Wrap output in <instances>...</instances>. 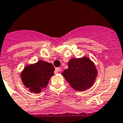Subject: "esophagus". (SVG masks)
I'll list each match as a JSON object with an SVG mask.
<instances>
[{
	"instance_id": "34e87169",
	"label": "esophagus",
	"mask_w": 123,
	"mask_h": 123,
	"mask_svg": "<svg viewBox=\"0 0 123 123\" xmlns=\"http://www.w3.org/2000/svg\"><path fill=\"white\" fill-rule=\"evenodd\" d=\"M60 71H61V68L58 67V68H55V73H58L59 72H60Z\"/></svg>"
}]
</instances>
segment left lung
Listing matches in <instances>:
<instances>
[{"label":"left lung","mask_w":123,"mask_h":123,"mask_svg":"<svg viewBox=\"0 0 123 123\" xmlns=\"http://www.w3.org/2000/svg\"><path fill=\"white\" fill-rule=\"evenodd\" d=\"M68 68L62 74L71 87L76 91H85L92 86L97 76L98 71L94 63L89 58H71Z\"/></svg>","instance_id":"8db88e82"}]
</instances>
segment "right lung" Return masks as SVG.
<instances>
[{"instance_id": "right-lung-1", "label": "right lung", "mask_w": 123, "mask_h": 123, "mask_svg": "<svg viewBox=\"0 0 123 123\" xmlns=\"http://www.w3.org/2000/svg\"><path fill=\"white\" fill-rule=\"evenodd\" d=\"M55 68L51 63L43 60L25 66L22 73L23 83L31 93H40L45 88L50 78L54 74Z\"/></svg>"}]
</instances>
